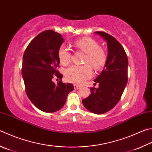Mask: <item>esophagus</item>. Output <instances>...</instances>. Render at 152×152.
<instances>
[{"instance_id":"1","label":"esophagus","mask_w":152,"mask_h":152,"mask_svg":"<svg viewBox=\"0 0 152 152\" xmlns=\"http://www.w3.org/2000/svg\"><path fill=\"white\" fill-rule=\"evenodd\" d=\"M80 86H78V85H76V84H74V89L75 90H78V89H79L80 88Z\"/></svg>"}]
</instances>
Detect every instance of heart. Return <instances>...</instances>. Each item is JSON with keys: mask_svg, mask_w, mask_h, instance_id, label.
Returning <instances> with one entry per match:
<instances>
[{"mask_svg": "<svg viewBox=\"0 0 152 152\" xmlns=\"http://www.w3.org/2000/svg\"><path fill=\"white\" fill-rule=\"evenodd\" d=\"M74 46L86 53L84 65H73L69 67L65 72L66 80L76 84H82L92 76V65L96 70H100L106 64L107 54L105 50L98 46V42L92 38L84 37L74 41ZM58 56L60 63L66 66L71 62L72 54L70 50L64 45L60 46Z\"/></svg>", "mask_w": 152, "mask_h": 152, "instance_id": "b5f03b06", "label": "heart"}]
</instances>
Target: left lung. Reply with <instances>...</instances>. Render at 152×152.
Returning <instances> with one entry per match:
<instances>
[{"mask_svg": "<svg viewBox=\"0 0 152 152\" xmlns=\"http://www.w3.org/2000/svg\"><path fill=\"white\" fill-rule=\"evenodd\" d=\"M107 42L108 54L102 72L94 80L99 87L90 88L91 94L82 100L84 106L96 114L112 110L120 100L128 82V60L121 44L104 32H95Z\"/></svg>", "mask_w": 152, "mask_h": 152, "instance_id": "8db88e82", "label": "left lung"}]
</instances>
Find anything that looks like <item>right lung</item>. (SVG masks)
Returning <instances> with one entry per match:
<instances>
[{"instance_id": "obj_1", "label": "right lung", "mask_w": 152, "mask_h": 152, "mask_svg": "<svg viewBox=\"0 0 152 152\" xmlns=\"http://www.w3.org/2000/svg\"><path fill=\"white\" fill-rule=\"evenodd\" d=\"M64 41L62 36L51 30L38 34L25 50L22 66L26 95L34 106L47 113L56 112L64 106L68 94L74 90L70 83L62 80L55 84L54 77L59 80L60 60L58 51Z\"/></svg>"}]
</instances>
